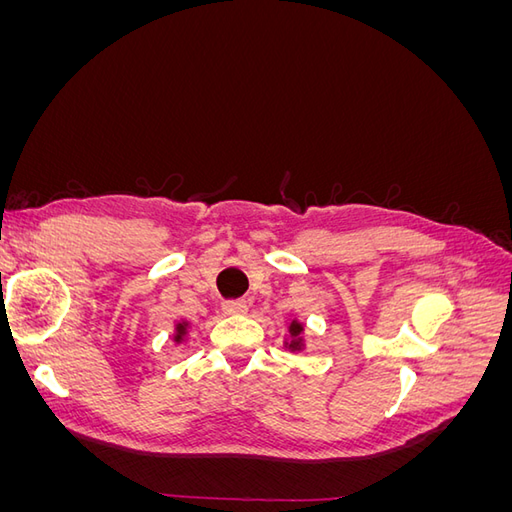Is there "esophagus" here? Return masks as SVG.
I'll list each match as a JSON object with an SVG mask.
<instances>
[{"mask_svg":"<svg viewBox=\"0 0 512 512\" xmlns=\"http://www.w3.org/2000/svg\"><path fill=\"white\" fill-rule=\"evenodd\" d=\"M222 309L228 316H239V314L247 312V305H245V301H224Z\"/></svg>","mask_w":512,"mask_h":512,"instance_id":"1","label":"esophagus"}]
</instances>
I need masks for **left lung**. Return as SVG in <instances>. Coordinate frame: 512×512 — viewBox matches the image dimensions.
<instances>
[{
  "mask_svg": "<svg viewBox=\"0 0 512 512\" xmlns=\"http://www.w3.org/2000/svg\"><path fill=\"white\" fill-rule=\"evenodd\" d=\"M303 322L299 320H292L288 324V339L284 342V346L290 350V352H301L305 348V339H303Z\"/></svg>",
  "mask_w": 512,
  "mask_h": 512,
  "instance_id": "1",
  "label": "left lung"
}]
</instances>
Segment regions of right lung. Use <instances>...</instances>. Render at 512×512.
<instances>
[{"instance_id": "add662e5", "label": "right lung", "mask_w": 512, "mask_h": 512, "mask_svg": "<svg viewBox=\"0 0 512 512\" xmlns=\"http://www.w3.org/2000/svg\"><path fill=\"white\" fill-rule=\"evenodd\" d=\"M188 329H190V322H185V320H181V322L175 324V335H173L175 344L185 342V335H188Z\"/></svg>"}]
</instances>
